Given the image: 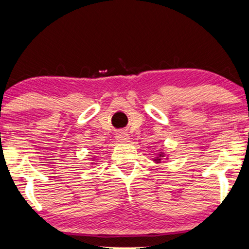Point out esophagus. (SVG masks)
I'll use <instances>...</instances> for the list:
<instances>
[{
	"label": "esophagus",
	"instance_id": "1",
	"mask_svg": "<svg viewBox=\"0 0 249 249\" xmlns=\"http://www.w3.org/2000/svg\"><path fill=\"white\" fill-rule=\"evenodd\" d=\"M118 141L120 142H129V136L127 134H120L118 135Z\"/></svg>",
	"mask_w": 249,
	"mask_h": 249
}]
</instances>
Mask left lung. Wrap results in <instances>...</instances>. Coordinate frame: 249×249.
<instances>
[{
    "label": "left lung",
    "mask_w": 249,
    "mask_h": 249,
    "mask_svg": "<svg viewBox=\"0 0 249 249\" xmlns=\"http://www.w3.org/2000/svg\"><path fill=\"white\" fill-rule=\"evenodd\" d=\"M163 159H164V160H168L169 158H168V156L165 155V153H164V152H163V151H160V152L158 153V156H155V158H153V161H154L155 163H161Z\"/></svg>",
    "instance_id": "1"
}]
</instances>
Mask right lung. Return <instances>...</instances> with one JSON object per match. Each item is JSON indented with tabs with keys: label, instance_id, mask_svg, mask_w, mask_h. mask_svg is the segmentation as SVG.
<instances>
[{
	"label": "right lung",
	"instance_id": "obj_1",
	"mask_svg": "<svg viewBox=\"0 0 249 249\" xmlns=\"http://www.w3.org/2000/svg\"><path fill=\"white\" fill-rule=\"evenodd\" d=\"M93 158L95 159V156H93ZM91 161H93V162H91V163H90V164H91V165H93V164H97V163H96V162H97V161H96V160H91Z\"/></svg>",
	"mask_w": 249,
	"mask_h": 249
}]
</instances>
